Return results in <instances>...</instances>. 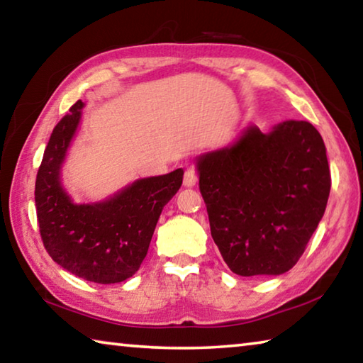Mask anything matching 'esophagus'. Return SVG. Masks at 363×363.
Returning a JSON list of instances; mask_svg holds the SVG:
<instances>
[{
    "label": "esophagus",
    "instance_id": "obj_1",
    "mask_svg": "<svg viewBox=\"0 0 363 363\" xmlns=\"http://www.w3.org/2000/svg\"><path fill=\"white\" fill-rule=\"evenodd\" d=\"M196 184V169L194 167H189L184 173V186L194 187Z\"/></svg>",
    "mask_w": 363,
    "mask_h": 363
}]
</instances>
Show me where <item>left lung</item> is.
Segmentation results:
<instances>
[{"label":"left lung","mask_w":363,"mask_h":363,"mask_svg":"<svg viewBox=\"0 0 363 363\" xmlns=\"http://www.w3.org/2000/svg\"><path fill=\"white\" fill-rule=\"evenodd\" d=\"M211 237L233 274L280 275L303 256L327 208L331 176L309 121L264 134L248 126L225 149L196 160Z\"/></svg>","instance_id":"8db88e82"}]
</instances>
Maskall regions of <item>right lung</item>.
Returning a JSON list of instances; mask_svg holds the SVG:
<instances>
[{
  "instance_id": "right-lung-1",
  "label": "right lung",
  "mask_w": 363,
  "mask_h": 363,
  "mask_svg": "<svg viewBox=\"0 0 363 363\" xmlns=\"http://www.w3.org/2000/svg\"><path fill=\"white\" fill-rule=\"evenodd\" d=\"M78 101L52 130L35 182L41 240L60 267L94 284L133 277L149 250L163 206L182 184V168L133 182L112 199L77 205L60 186V167L82 118Z\"/></svg>"
}]
</instances>
